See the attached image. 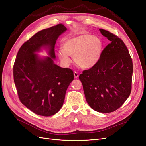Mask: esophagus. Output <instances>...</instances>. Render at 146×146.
<instances>
[{"label":"esophagus","instance_id":"1","mask_svg":"<svg viewBox=\"0 0 146 146\" xmlns=\"http://www.w3.org/2000/svg\"><path fill=\"white\" fill-rule=\"evenodd\" d=\"M74 77L76 78H77L78 77V73H77V72H76V71H75V72H74Z\"/></svg>","mask_w":146,"mask_h":146}]
</instances>
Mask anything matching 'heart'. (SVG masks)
<instances>
[{"mask_svg": "<svg viewBox=\"0 0 146 146\" xmlns=\"http://www.w3.org/2000/svg\"><path fill=\"white\" fill-rule=\"evenodd\" d=\"M63 47L58 50V56L64 66H69L72 62L71 56H74L77 64L88 69L94 67L99 61L102 42L92 35L82 34L66 39Z\"/></svg>", "mask_w": 146, "mask_h": 146, "instance_id": "obj_1", "label": "heart"}]
</instances>
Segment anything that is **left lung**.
<instances>
[{"label":"left lung","mask_w":146,"mask_h":146,"mask_svg":"<svg viewBox=\"0 0 146 146\" xmlns=\"http://www.w3.org/2000/svg\"><path fill=\"white\" fill-rule=\"evenodd\" d=\"M110 42L99 62L79 76L86 100L95 111L108 113L117 110L131 91L133 63L124 42L114 34L99 29Z\"/></svg>","instance_id":"left-lung-1"}]
</instances>
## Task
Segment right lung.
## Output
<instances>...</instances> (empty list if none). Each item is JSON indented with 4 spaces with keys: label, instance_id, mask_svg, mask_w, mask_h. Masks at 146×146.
Returning <instances> with one entry per match:
<instances>
[{
    "label": "right lung",
    "instance_id": "1",
    "mask_svg": "<svg viewBox=\"0 0 146 146\" xmlns=\"http://www.w3.org/2000/svg\"><path fill=\"white\" fill-rule=\"evenodd\" d=\"M67 30L62 24L39 31L24 42L17 52L13 77L21 103L34 113L50 116L63 106L66 90L74 73L54 63L55 45ZM48 48L49 57L41 59L35 53Z\"/></svg>",
    "mask_w": 146,
    "mask_h": 146
}]
</instances>
